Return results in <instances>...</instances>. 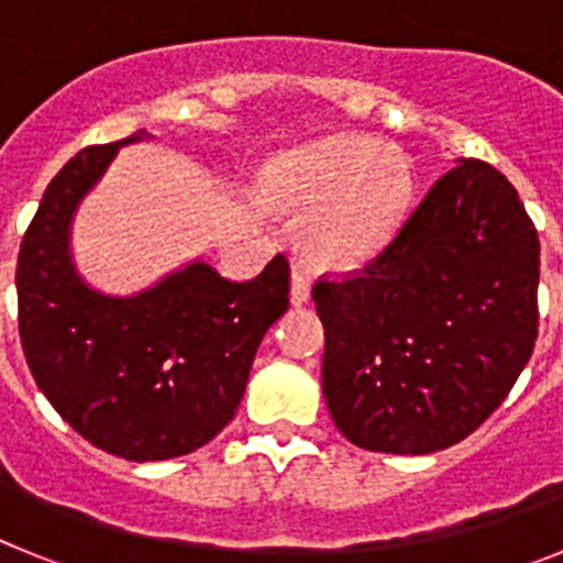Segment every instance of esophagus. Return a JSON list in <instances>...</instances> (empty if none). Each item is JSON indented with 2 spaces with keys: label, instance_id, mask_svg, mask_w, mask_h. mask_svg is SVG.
I'll use <instances>...</instances> for the list:
<instances>
[{
  "label": "esophagus",
  "instance_id": "esophagus-1",
  "mask_svg": "<svg viewBox=\"0 0 563 563\" xmlns=\"http://www.w3.org/2000/svg\"><path fill=\"white\" fill-rule=\"evenodd\" d=\"M290 301L296 307L310 301V276L305 271H292L290 276Z\"/></svg>",
  "mask_w": 563,
  "mask_h": 563
}]
</instances>
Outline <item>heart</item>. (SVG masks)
Here are the masks:
<instances>
[{
  "label": "heart",
  "mask_w": 563,
  "mask_h": 563,
  "mask_svg": "<svg viewBox=\"0 0 563 563\" xmlns=\"http://www.w3.org/2000/svg\"><path fill=\"white\" fill-rule=\"evenodd\" d=\"M258 186L276 211L308 213L298 247L310 265L355 271L397 239L409 217L415 174L400 148L330 134L273 157Z\"/></svg>",
  "instance_id": "b5f03b06"
}]
</instances>
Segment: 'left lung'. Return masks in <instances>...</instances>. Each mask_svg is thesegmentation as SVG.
I'll list each match as a JSON object with an SVG mask.
<instances>
[{
  "instance_id": "1",
  "label": "left lung",
  "mask_w": 563,
  "mask_h": 563,
  "mask_svg": "<svg viewBox=\"0 0 563 563\" xmlns=\"http://www.w3.org/2000/svg\"><path fill=\"white\" fill-rule=\"evenodd\" d=\"M539 233L460 157L366 271L312 287L327 409L357 449L434 454L499 409L539 335Z\"/></svg>"
}]
</instances>
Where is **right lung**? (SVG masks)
I'll list each match as a JSON object with an SVG mask.
<instances>
[{
    "label": "right lung",
    "instance_id": "add662e5",
    "mask_svg": "<svg viewBox=\"0 0 563 563\" xmlns=\"http://www.w3.org/2000/svg\"><path fill=\"white\" fill-rule=\"evenodd\" d=\"M146 129L78 152L53 177L16 265L24 357L53 409L107 454L186 456L236 415L265 332L285 316L290 267L278 253L253 282L194 258L154 285L112 296L73 258V222L123 146Z\"/></svg>",
    "mask_w": 563,
    "mask_h": 563
}]
</instances>
